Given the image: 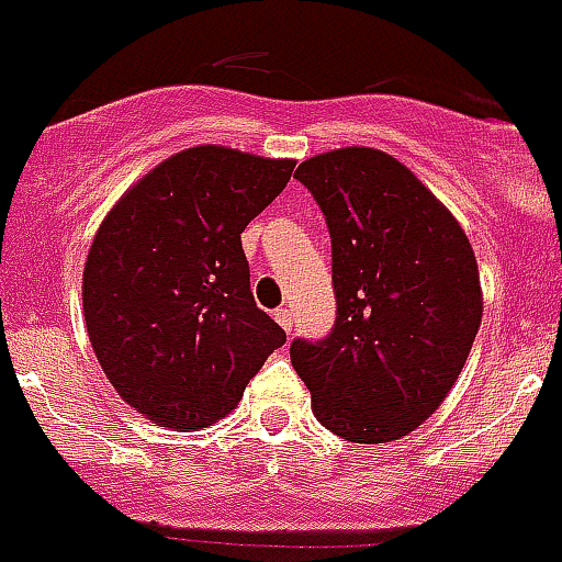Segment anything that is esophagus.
I'll use <instances>...</instances> for the list:
<instances>
[{
    "label": "esophagus",
    "instance_id": "1",
    "mask_svg": "<svg viewBox=\"0 0 562 562\" xmlns=\"http://www.w3.org/2000/svg\"><path fill=\"white\" fill-rule=\"evenodd\" d=\"M276 322H279L283 330L292 333V311H289V308H276Z\"/></svg>",
    "mask_w": 562,
    "mask_h": 562
}]
</instances>
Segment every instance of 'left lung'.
<instances>
[{
  "instance_id": "8db88e82",
  "label": "left lung",
  "mask_w": 562,
  "mask_h": 562,
  "mask_svg": "<svg viewBox=\"0 0 562 562\" xmlns=\"http://www.w3.org/2000/svg\"><path fill=\"white\" fill-rule=\"evenodd\" d=\"M294 177L330 232L336 322L325 338H294L289 358L325 429L398 440L464 369L483 311L475 254L429 188L380 149H333Z\"/></svg>"
}]
</instances>
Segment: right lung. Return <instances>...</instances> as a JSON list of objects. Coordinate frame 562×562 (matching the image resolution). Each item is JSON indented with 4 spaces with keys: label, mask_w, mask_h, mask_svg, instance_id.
<instances>
[{
    "label": "right lung",
    "mask_w": 562,
    "mask_h": 562,
    "mask_svg": "<svg viewBox=\"0 0 562 562\" xmlns=\"http://www.w3.org/2000/svg\"><path fill=\"white\" fill-rule=\"evenodd\" d=\"M294 160L191 147L114 204L85 265V319L111 385L169 429L229 415L286 333L257 305L243 229Z\"/></svg>",
    "instance_id": "right-lung-1"
}]
</instances>
